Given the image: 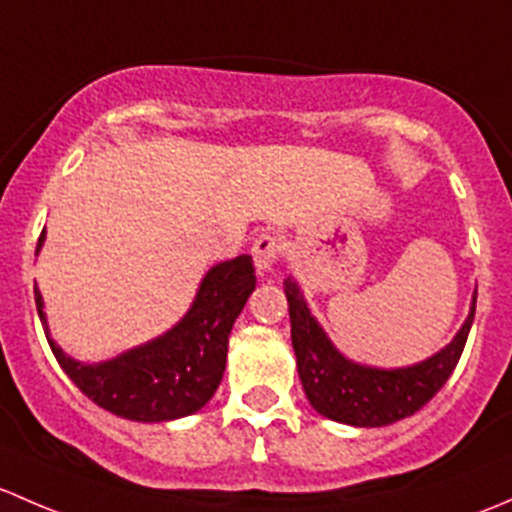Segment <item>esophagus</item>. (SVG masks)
<instances>
[{
  "label": "esophagus",
  "mask_w": 512,
  "mask_h": 512,
  "mask_svg": "<svg viewBox=\"0 0 512 512\" xmlns=\"http://www.w3.org/2000/svg\"><path fill=\"white\" fill-rule=\"evenodd\" d=\"M251 254H254L258 271L271 273L273 266H276V261L283 254V239L278 234L266 231V234H261L254 241V249H251Z\"/></svg>",
  "instance_id": "34e87169"
}]
</instances>
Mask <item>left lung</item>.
Masks as SVG:
<instances>
[{"mask_svg":"<svg viewBox=\"0 0 512 512\" xmlns=\"http://www.w3.org/2000/svg\"><path fill=\"white\" fill-rule=\"evenodd\" d=\"M291 315V340L305 397L315 412L350 426H387L419 412L456 370L471 333V315L449 345L429 360L402 370H374L345 360L310 315L298 283L283 281Z\"/></svg>","mask_w":512,"mask_h":512,"instance_id":"left-lung-1","label":"left lung"}]
</instances>
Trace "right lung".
I'll return each instance as SVG.
<instances>
[{"mask_svg":"<svg viewBox=\"0 0 512 512\" xmlns=\"http://www.w3.org/2000/svg\"><path fill=\"white\" fill-rule=\"evenodd\" d=\"M44 239L46 231H41L36 251ZM254 288V258L244 254L217 263L204 276L189 313L170 333L100 365L71 360L49 335L46 340L61 370L105 412L133 421L179 419L202 409L217 392L229 333ZM34 300L44 333H49L44 300L36 286Z\"/></svg>","mask_w":512,"mask_h":512,"instance_id":"obj_1","label":"right lung"}]
</instances>
